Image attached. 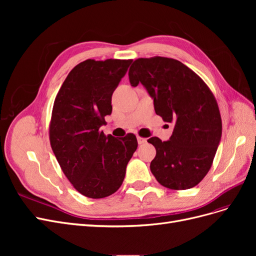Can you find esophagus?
I'll return each mask as SVG.
<instances>
[{"instance_id":"34e87169","label":"esophagus","mask_w":256,"mask_h":256,"mask_svg":"<svg viewBox=\"0 0 256 256\" xmlns=\"http://www.w3.org/2000/svg\"><path fill=\"white\" fill-rule=\"evenodd\" d=\"M136 138H138V144H143V143L146 142V138H142V136H138Z\"/></svg>"}]
</instances>
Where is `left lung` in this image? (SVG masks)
<instances>
[{"label": "left lung", "mask_w": 256, "mask_h": 256, "mask_svg": "<svg viewBox=\"0 0 256 256\" xmlns=\"http://www.w3.org/2000/svg\"><path fill=\"white\" fill-rule=\"evenodd\" d=\"M131 86L142 83L156 114L175 127L168 141L152 136L150 171L172 190L193 188L212 168L222 134L218 104L207 84L182 62L164 56L138 58L129 69Z\"/></svg>", "instance_id": "8db88e82"}]
</instances>
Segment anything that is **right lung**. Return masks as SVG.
Returning a JSON list of instances; mask_svg holds the SVG:
<instances>
[{
    "label": "right lung",
    "instance_id": "obj_1",
    "mask_svg": "<svg viewBox=\"0 0 256 256\" xmlns=\"http://www.w3.org/2000/svg\"><path fill=\"white\" fill-rule=\"evenodd\" d=\"M132 60H86L72 68L54 100L49 138L62 171L84 196L102 198L122 186L136 138L106 136L112 94Z\"/></svg>",
    "mask_w": 256,
    "mask_h": 256
}]
</instances>
